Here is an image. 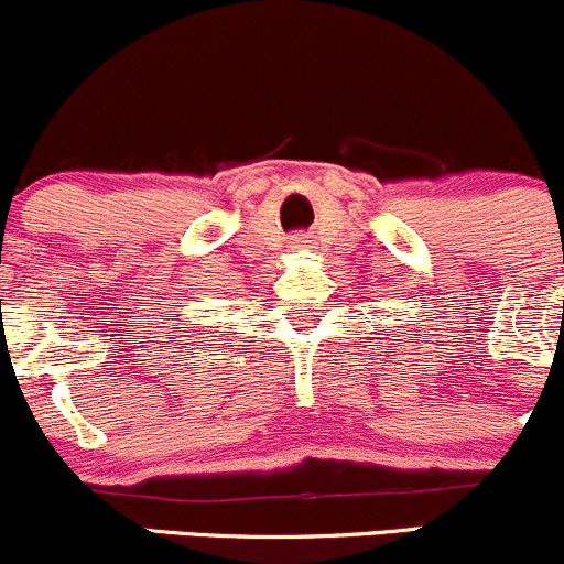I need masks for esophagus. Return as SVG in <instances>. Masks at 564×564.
<instances>
[{"mask_svg": "<svg viewBox=\"0 0 564 564\" xmlns=\"http://www.w3.org/2000/svg\"><path fill=\"white\" fill-rule=\"evenodd\" d=\"M307 242H311V240H307V237H305V235L294 237V248H307Z\"/></svg>", "mask_w": 564, "mask_h": 564, "instance_id": "esophagus-1", "label": "esophagus"}]
</instances>
